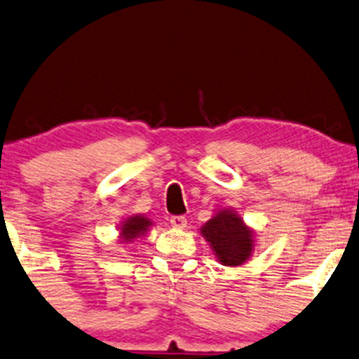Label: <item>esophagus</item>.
I'll use <instances>...</instances> for the list:
<instances>
[{
	"instance_id": "esophagus-1",
	"label": "esophagus",
	"mask_w": 359,
	"mask_h": 359,
	"mask_svg": "<svg viewBox=\"0 0 359 359\" xmlns=\"http://www.w3.org/2000/svg\"><path fill=\"white\" fill-rule=\"evenodd\" d=\"M170 223H171V226L172 228H176V229H184L187 228V218H184V216H171V219H170Z\"/></svg>"
}]
</instances>
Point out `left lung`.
Returning a JSON list of instances; mask_svg holds the SVG:
<instances>
[{
  "label": "left lung",
  "mask_w": 359,
  "mask_h": 359,
  "mask_svg": "<svg viewBox=\"0 0 359 359\" xmlns=\"http://www.w3.org/2000/svg\"><path fill=\"white\" fill-rule=\"evenodd\" d=\"M201 233L224 266L243 264L253 251V233L233 211H219L201 228Z\"/></svg>",
  "instance_id": "left-lung-1"
}]
</instances>
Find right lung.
Returning a JSON list of instances; mask_svg holds the SVG:
<instances>
[{"instance_id": "add662e5", "label": "right lung", "mask_w": 359, "mask_h": 359, "mask_svg": "<svg viewBox=\"0 0 359 359\" xmlns=\"http://www.w3.org/2000/svg\"><path fill=\"white\" fill-rule=\"evenodd\" d=\"M149 224H151V221L144 218V216H131V218H128L125 223H123L121 236L125 238V241L135 240V238L141 236V234L148 229Z\"/></svg>"}]
</instances>
